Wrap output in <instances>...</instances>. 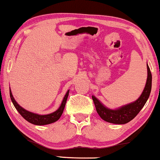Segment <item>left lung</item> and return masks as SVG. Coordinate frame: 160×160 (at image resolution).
Listing matches in <instances>:
<instances>
[{
    "label": "left lung",
    "instance_id": "8db88e82",
    "mask_svg": "<svg viewBox=\"0 0 160 160\" xmlns=\"http://www.w3.org/2000/svg\"><path fill=\"white\" fill-rule=\"evenodd\" d=\"M147 68H148V79H147L146 86L139 98L133 103L128 104L119 109L111 110L104 107L95 96H92L97 113L100 116L101 118L103 119L106 122H111V123L125 124L133 120L136 117L148 101L151 91L152 74L149 66L147 65Z\"/></svg>",
    "mask_w": 160,
    "mask_h": 160
}]
</instances>
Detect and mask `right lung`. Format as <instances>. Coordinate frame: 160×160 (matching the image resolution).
I'll use <instances>...</instances> for the list:
<instances>
[{
  "mask_svg": "<svg viewBox=\"0 0 160 160\" xmlns=\"http://www.w3.org/2000/svg\"><path fill=\"white\" fill-rule=\"evenodd\" d=\"M68 94L69 91H68L65 96L64 97L61 106H60L59 108H58L56 111L47 115H39L36 114V113H32V112L28 111L26 110H25L24 108H22L21 106H19L17 102L15 101V99H14L13 96H12V92H11V91L10 90V98L11 100H12V104L15 106L16 109L17 110L18 112H19L22 117L25 120H26L28 122L34 125H38V126H43V125L52 123V122H56V121L58 120V119L61 117L62 113H63L64 108L65 107V104L66 102H67V98L68 96Z\"/></svg>",
  "mask_w": 160,
  "mask_h": 160,
  "instance_id": "right-lung-1",
  "label": "right lung"
}]
</instances>
